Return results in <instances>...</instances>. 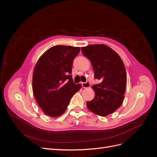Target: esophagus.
Returning <instances> with one entry per match:
<instances>
[{"mask_svg": "<svg viewBox=\"0 0 157 157\" xmlns=\"http://www.w3.org/2000/svg\"><path fill=\"white\" fill-rule=\"evenodd\" d=\"M82 85L83 88H88V87H90V83L89 81H87L86 82H83Z\"/></svg>", "mask_w": 157, "mask_h": 157, "instance_id": "esophagus-1", "label": "esophagus"}]
</instances>
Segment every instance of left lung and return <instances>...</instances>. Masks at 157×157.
Instances as JSON below:
<instances>
[{
	"label": "left lung",
	"mask_w": 157,
	"mask_h": 157,
	"mask_svg": "<svg viewBox=\"0 0 157 157\" xmlns=\"http://www.w3.org/2000/svg\"><path fill=\"white\" fill-rule=\"evenodd\" d=\"M81 49L83 56L91 61L94 78L100 81L92 86L95 97L87 101V106L97 115L110 114L123 101L126 83L124 65L118 55L105 45H90Z\"/></svg>",
	"instance_id": "8db88e82"
}]
</instances>
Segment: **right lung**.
<instances>
[{
    "label": "right lung",
    "instance_id": "right-lung-1",
    "mask_svg": "<svg viewBox=\"0 0 157 157\" xmlns=\"http://www.w3.org/2000/svg\"><path fill=\"white\" fill-rule=\"evenodd\" d=\"M79 47L56 45L43 53L33 75V91L45 114L57 117L66 110L71 98L81 85L75 84L71 75L74 58Z\"/></svg>",
    "mask_w": 157,
    "mask_h": 157
}]
</instances>
